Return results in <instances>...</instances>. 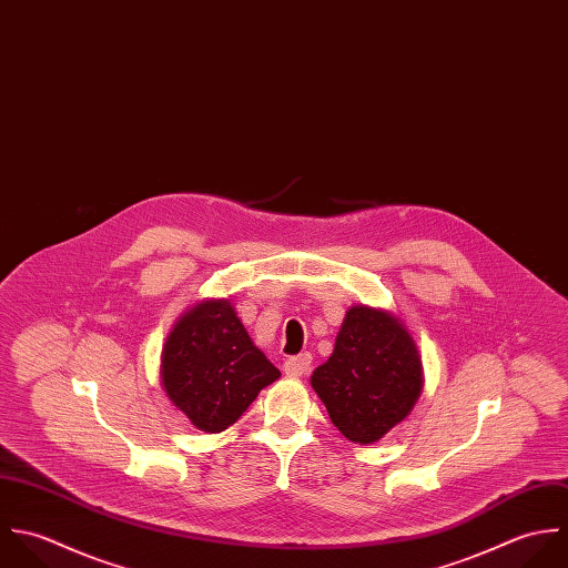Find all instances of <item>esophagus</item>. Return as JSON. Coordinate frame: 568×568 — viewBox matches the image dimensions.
<instances>
[{
	"instance_id": "1",
	"label": "esophagus",
	"mask_w": 568,
	"mask_h": 568,
	"mask_svg": "<svg viewBox=\"0 0 568 568\" xmlns=\"http://www.w3.org/2000/svg\"><path fill=\"white\" fill-rule=\"evenodd\" d=\"M310 366H312V355L301 353V355L287 357L285 364H283V371H285L287 377H303V375L310 373Z\"/></svg>"
}]
</instances>
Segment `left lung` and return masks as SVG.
<instances>
[{
	"label": "left lung",
	"mask_w": 568,
	"mask_h": 568,
	"mask_svg": "<svg viewBox=\"0 0 568 568\" xmlns=\"http://www.w3.org/2000/svg\"><path fill=\"white\" fill-rule=\"evenodd\" d=\"M310 382L348 442L375 444L415 408L424 388L422 353L399 316L353 305L334 353Z\"/></svg>",
	"instance_id": "1"
}]
</instances>
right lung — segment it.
<instances>
[{
	"instance_id": "obj_1",
	"label": "right lung",
	"mask_w": 568,
	"mask_h": 568,
	"mask_svg": "<svg viewBox=\"0 0 568 568\" xmlns=\"http://www.w3.org/2000/svg\"><path fill=\"white\" fill-rule=\"evenodd\" d=\"M281 371L245 332L230 298H204L169 332L160 382L169 402L204 433H224Z\"/></svg>"
}]
</instances>
